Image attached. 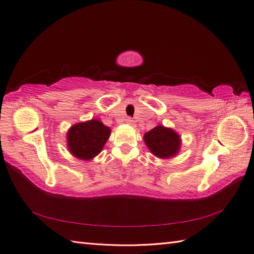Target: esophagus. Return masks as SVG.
I'll use <instances>...</instances> for the list:
<instances>
[{"label": "esophagus", "instance_id": "esophagus-1", "mask_svg": "<svg viewBox=\"0 0 254 254\" xmlns=\"http://www.w3.org/2000/svg\"><path fill=\"white\" fill-rule=\"evenodd\" d=\"M126 123H127L128 125H131V126H133V124H134V122H133V120L131 118H127L126 119Z\"/></svg>", "mask_w": 254, "mask_h": 254}]
</instances>
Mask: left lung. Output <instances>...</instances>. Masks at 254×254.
<instances>
[{
    "mask_svg": "<svg viewBox=\"0 0 254 254\" xmlns=\"http://www.w3.org/2000/svg\"><path fill=\"white\" fill-rule=\"evenodd\" d=\"M144 142L152 155L161 159H167L179 152L180 135L171 128L156 126L144 134Z\"/></svg>",
    "mask_w": 254,
    "mask_h": 254,
    "instance_id": "left-lung-1",
    "label": "left lung"
}]
</instances>
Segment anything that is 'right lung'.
I'll return each mask as SVG.
<instances>
[{"instance_id":"obj_1","label":"right lung","mask_w":254,"mask_h":254,"mask_svg":"<svg viewBox=\"0 0 254 254\" xmlns=\"http://www.w3.org/2000/svg\"><path fill=\"white\" fill-rule=\"evenodd\" d=\"M110 133V128L98 120L78 123L68 129L67 148L75 158L89 161L102 151Z\"/></svg>"}]
</instances>
